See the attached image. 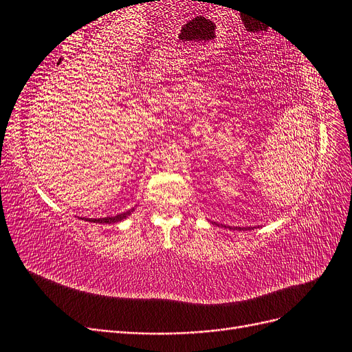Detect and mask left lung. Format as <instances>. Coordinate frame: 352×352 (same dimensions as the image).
<instances>
[{"instance_id":"obj_1","label":"left lung","mask_w":352,"mask_h":352,"mask_svg":"<svg viewBox=\"0 0 352 352\" xmlns=\"http://www.w3.org/2000/svg\"><path fill=\"white\" fill-rule=\"evenodd\" d=\"M226 228V226H225ZM235 229H238V230H243V228H235Z\"/></svg>"}]
</instances>
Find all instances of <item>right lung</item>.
I'll return each instance as SVG.
<instances>
[{"mask_svg":"<svg viewBox=\"0 0 352 352\" xmlns=\"http://www.w3.org/2000/svg\"><path fill=\"white\" fill-rule=\"evenodd\" d=\"M133 210H135V208H132V210H127V211H124V212H120V214L113 216V217H102V219H87V221H94V223H117V221H122V220H123V219H126L127 216H131Z\"/></svg>","mask_w":352,"mask_h":352,"instance_id":"1","label":"right lung"}]
</instances>
